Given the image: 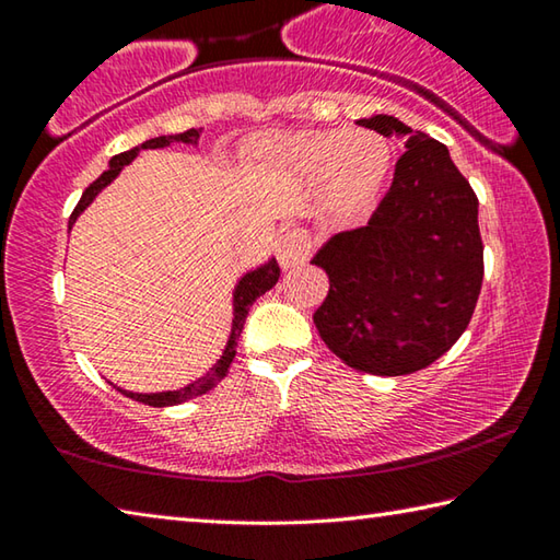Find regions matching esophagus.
<instances>
[{
  "mask_svg": "<svg viewBox=\"0 0 560 560\" xmlns=\"http://www.w3.org/2000/svg\"><path fill=\"white\" fill-rule=\"evenodd\" d=\"M311 246L314 244H311L308 234L303 230H283L277 242V259L283 269L299 267V264L308 259Z\"/></svg>",
  "mask_w": 560,
  "mask_h": 560,
  "instance_id": "34e87169",
  "label": "esophagus"
}]
</instances>
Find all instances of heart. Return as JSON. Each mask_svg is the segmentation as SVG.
<instances>
[{"mask_svg":"<svg viewBox=\"0 0 560 560\" xmlns=\"http://www.w3.org/2000/svg\"><path fill=\"white\" fill-rule=\"evenodd\" d=\"M254 153L296 177H324L326 207L340 217L363 212L390 170V145L365 130L350 136L328 130L283 138L279 143L257 145Z\"/></svg>","mask_w":560,"mask_h":560,"instance_id":"obj_1","label":"heart"}]
</instances>
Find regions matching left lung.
I'll list each match as a JSON object with an SVG mask.
<instances>
[{"instance_id":"obj_1","label":"left lung","mask_w":560,"mask_h":560,"mask_svg":"<svg viewBox=\"0 0 560 560\" xmlns=\"http://www.w3.org/2000/svg\"><path fill=\"white\" fill-rule=\"evenodd\" d=\"M358 126L400 138L405 153L371 222L311 259L330 281L314 324L355 371L410 375L469 326L485 279L479 200L440 140L383 113Z\"/></svg>"}]
</instances>
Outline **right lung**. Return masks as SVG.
<instances>
[{
    "label": "right lung",
    "instance_id": "obj_1",
    "mask_svg": "<svg viewBox=\"0 0 560 560\" xmlns=\"http://www.w3.org/2000/svg\"><path fill=\"white\" fill-rule=\"evenodd\" d=\"M200 132H202V128H189V130H185V132H175V136H158V138L145 140V143H140V145H136V148L126 150V153L113 155L106 173H103V175L96 179V183L89 185L86 192L81 195V200H79V205H75V210H73L71 220H69V232H71V226L75 224V220H79V217H81V212L86 210V207H89L93 200H96L101 189L108 187V185L113 183V179H116V177L120 175V170L126 167V165H130L132 160L138 158L140 150L167 148V145H173V143L197 145V143H200ZM279 273H281V271H279V264H277V259L271 257L269 261H264L261 267L246 271L244 277H242L240 281H236L234 293H232V311H234V318H232L230 338H226V346H224V350H222L220 360H217V363L210 368V373L202 375L200 381H195V383H189V385H185V387H179V390H165V393H130V390H122V387H118V390H120L122 395H126V397H130V400H138V402L150 405V407L179 405V402H185V400H192V397L202 395V393H207V390H212V387H214L217 383H220L222 377L226 375V371H230L232 360H234V355H236V340H240V336H242L244 320H246V314H249L252 303L257 301V299L261 296V293H267L271 287H277Z\"/></svg>",
    "mask_w": 560,
    "mask_h": 560
}]
</instances>
